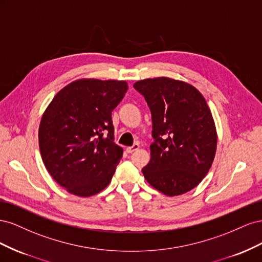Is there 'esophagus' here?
I'll return each mask as SVG.
<instances>
[{
    "label": "esophagus",
    "mask_w": 262,
    "mask_h": 262,
    "mask_svg": "<svg viewBox=\"0 0 262 262\" xmlns=\"http://www.w3.org/2000/svg\"><path fill=\"white\" fill-rule=\"evenodd\" d=\"M140 148V145H139V143H136V144H133L132 146H129V147H126L125 148V150H126V153H133L134 150H137V149H139Z\"/></svg>",
    "instance_id": "34e87169"
}]
</instances>
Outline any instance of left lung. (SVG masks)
<instances>
[{
    "label": "left lung",
    "instance_id": "obj_1",
    "mask_svg": "<svg viewBox=\"0 0 262 262\" xmlns=\"http://www.w3.org/2000/svg\"><path fill=\"white\" fill-rule=\"evenodd\" d=\"M133 86L147 101L153 121L144 178L168 196L190 191L209 172L217 145L215 122L203 95L191 84L165 76Z\"/></svg>",
    "mask_w": 262,
    "mask_h": 262
}]
</instances>
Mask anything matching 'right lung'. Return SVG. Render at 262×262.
I'll use <instances>...</instances> for the list:
<instances>
[{
    "label": "right lung",
    "mask_w": 262,
    "mask_h": 262,
    "mask_svg": "<svg viewBox=\"0 0 262 262\" xmlns=\"http://www.w3.org/2000/svg\"><path fill=\"white\" fill-rule=\"evenodd\" d=\"M126 91L125 81L81 78L63 87L46 108L39 148L47 170L68 192L91 196L112 181L123 154L114 142L112 112Z\"/></svg>",
    "instance_id": "1"
}]
</instances>
